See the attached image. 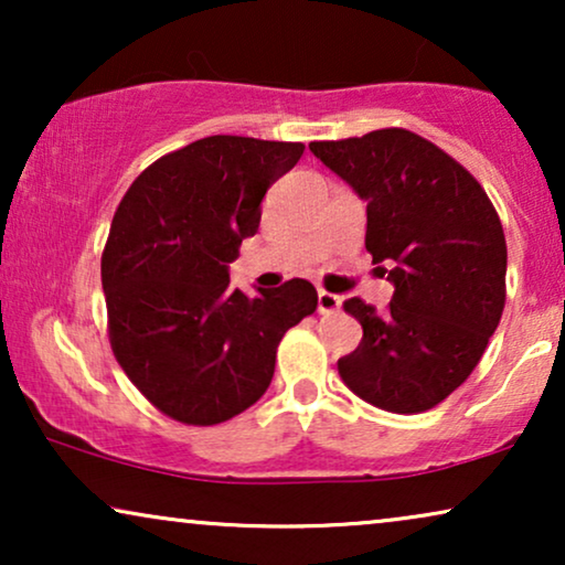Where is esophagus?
<instances>
[{
    "instance_id": "34e87169",
    "label": "esophagus",
    "mask_w": 565,
    "mask_h": 565,
    "mask_svg": "<svg viewBox=\"0 0 565 565\" xmlns=\"http://www.w3.org/2000/svg\"><path fill=\"white\" fill-rule=\"evenodd\" d=\"M342 306V298L334 296V292L319 290V313H334Z\"/></svg>"
}]
</instances>
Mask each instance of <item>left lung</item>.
Wrapping results in <instances>:
<instances>
[{
  "label": "left lung",
  "mask_w": 565,
  "mask_h": 565,
  "mask_svg": "<svg viewBox=\"0 0 565 565\" xmlns=\"http://www.w3.org/2000/svg\"><path fill=\"white\" fill-rule=\"evenodd\" d=\"M308 149L367 203L365 246L393 282L383 313L344 300L362 342L337 362L339 375L385 412H427L466 383L499 327L507 300L499 215L466 167L406 128Z\"/></svg>",
  "instance_id": "obj_1"
}]
</instances>
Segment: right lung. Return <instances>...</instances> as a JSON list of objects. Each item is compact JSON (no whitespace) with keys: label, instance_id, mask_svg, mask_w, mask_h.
Returning a JSON list of instances; mask_svg holds the SVG:
<instances>
[{"label":"right lung","instance_id":"obj_1","mask_svg":"<svg viewBox=\"0 0 565 565\" xmlns=\"http://www.w3.org/2000/svg\"><path fill=\"white\" fill-rule=\"evenodd\" d=\"M303 149L207 136L153 161L122 195L103 252L107 329L161 414L213 427L246 412L269 388L285 331L319 306L300 277L254 298L228 285L262 198Z\"/></svg>","mask_w":565,"mask_h":565}]
</instances>
